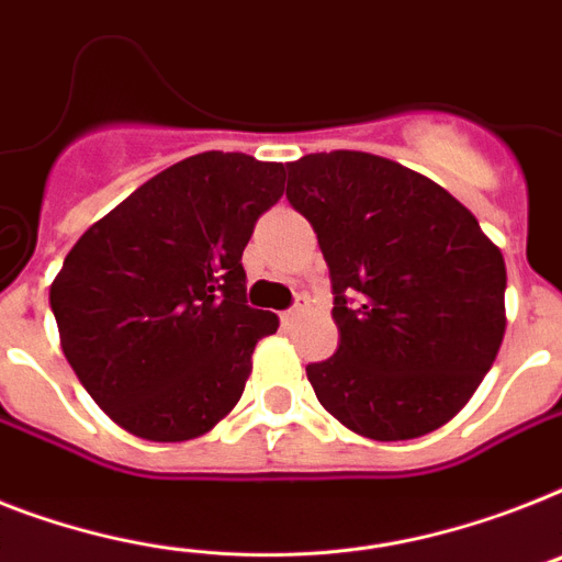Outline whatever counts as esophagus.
Wrapping results in <instances>:
<instances>
[{
    "label": "esophagus",
    "mask_w": 562,
    "mask_h": 562,
    "mask_svg": "<svg viewBox=\"0 0 562 562\" xmlns=\"http://www.w3.org/2000/svg\"><path fill=\"white\" fill-rule=\"evenodd\" d=\"M300 314H303V305L296 303L294 308H289V312H282V323H291V321H296V317H300Z\"/></svg>",
    "instance_id": "34e87169"
}]
</instances>
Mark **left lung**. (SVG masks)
I'll return each mask as SVG.
<instances>
[{"label":"left lung","mask_w":562,"mask_h":562,"mask_svg":"<svg viewBox=\"0 0 562 562\" xmlns=\"http://www.w3.org/2000/svg\"><path fill=\"white\" fill-rule=\"evenodd\" d=\"M285 195L312 222L335 294L337 352L305 367L317 401L375 441L439 430L503 346L499 248L445 187L381 155H303Z\"/></svg>","instance_id":"1"}]
</instances>
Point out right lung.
I'll list each match as a JSON object with an SVG mask.
<instances>
[{
    "mask_svg": "<svg viewBox=\"0 0 562 562\" xmlns=\"http://www.w3.org/2000/svg\"><path fill=\"white\" fill-rule=\"evenodd\" d=\"M285 167L245 153L172 164L94 222L52 282L63 355L132 436L190 441L245 392L277 314L245 300L241 250Z\"/></svg>",
    "mask_w": 562,
    "mask_h": 562,
    "instance_id": "add662e5",
    "label": "right lung"
}]
</instances>
